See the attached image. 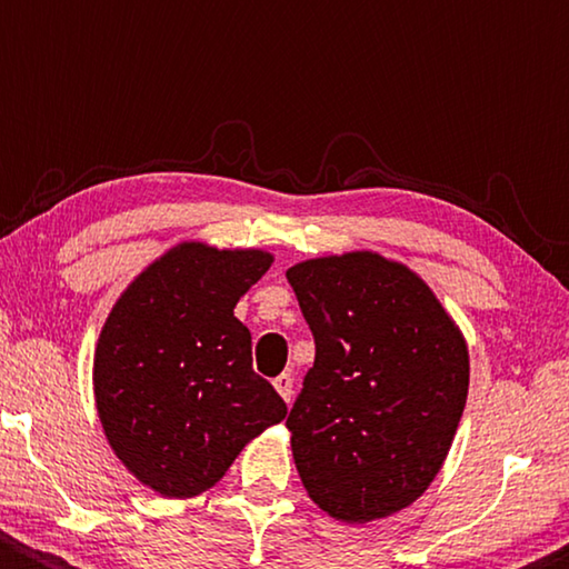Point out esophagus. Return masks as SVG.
<instances>
[{
    "label": "esophagus",
    "mask_w": 569,
    "mask_h": 569,
    "mask_svg": "<svg viewBox=\"0 0 569 569\" xmlns=\"http://www.w3.org/2000/svg\"><path fill=\"white\" fill-rule=\"evenodd\" d=\"M271 383H274L277 393L282 396L287 403H290V399H292V376H290V372H282V376H277L274 380H271Z\"/></svg>",
    "instance_id": "esophagus-1"
}]
</instances>
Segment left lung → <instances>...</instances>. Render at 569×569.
<instances>
[{
	"mask_svg": "<svg viewBox=\"0 0 569 569\" xmlns=\"http://www.w3.org/2000/svg\"><path fill=\"white\" fill-rule=\"evenodd\" d=\"M316 362L287 417L310 500L341 523L409 508L446 463L469 347L430 284L376 251L287 269Z\"/></svg>",
	"mask_w": 569,
	"mask_h": 569,
	"instance_id": "left-lung-1",
	"label": "left lung"
}]
</instances>
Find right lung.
Listing matches in <instances>:
<instances>
[{
	"label": "right lung",
	"mask_w": 569,
	"mask_h": 569,
	"mask_svg": "<svg viewBox=\"0 0 569 569\" xmlns=\"http://www.w3.org/2000/svg\"><path fill=\"white\" fill-rule=\"evenodd\" d=\"M271 263L261 248L183 240L108 313L92 360L98 417L119 461L152 492H207L284 419L282 396L251 368V331L232 313Z\"/></svg>",
	"instance_id": "1"
}]
</instances>
